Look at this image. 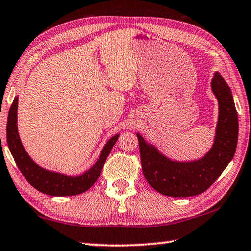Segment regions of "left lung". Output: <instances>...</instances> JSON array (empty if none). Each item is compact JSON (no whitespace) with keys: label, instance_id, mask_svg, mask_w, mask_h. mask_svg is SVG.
<instances>
[{"label":"left lung","instance_id":"1","mask_svg":"<svg viewBox=\"0 0 251 251\" xmlns=\"http://www.w3.org/2000/svg\"><path fill=\"white\" fill-rule=\"evenodd\" d=\"M211 89L219 102L214 144L203 158L191 162L172 161L137 134L142 172L152 188L169 197H191L207 190L228 163L237 147L238 115L229 87L218 72Z\"/></svg>","mask_w":251,"mask_h":251}]
</instances>
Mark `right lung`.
<instances>
[{
  "label": "right lung",
  "instance_id": "1",
  "mask_svg": "<svg viewBox=\"0 0 251 251\" xmlns=\"http://www.w3.org/2000/svg\"><path fill=\"white\" fill-rule=\"evenodd\" d=\"M17 107L18 97L14 99L8 112L6 126L7 145L18 169L21 170L28 183L43 194L57 196V197L79 195L89 189L99 178L107 155L110 154L113 146L119 139L120 134L113 136L106 142L104 148L101 151L99 159L89 170L79 176H68L41 168L37 163H34L28 155L26 150L24 149L21 139H19L17 129Z\"/></svg>",
  "mask_w": 251,
  "mask_h": 251
}]
</instances>
